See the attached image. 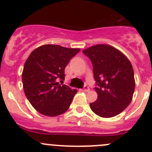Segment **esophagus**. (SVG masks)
Listing matches in <instances>:
<instances>
[{
  "instance_id": "1",
  "label": "esophagus",
  "mask_w": 152,
  "mask_h": 152,
  "mask_svg": "<svg viewBox=\"0 0 152 152\" xmlns=\"http://www.w3.org/2000/svg\"><path fill=\"white\" fill-rule=\"evenodd\" d=\"M83 91H86H86H89V88H88L87 86H85L84 88H83Z\"/></svg>"
}]
</instances>
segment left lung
<instances>
[{"instance_id":"8db88e82","label":"left lung","mask_w":152,"mask_h":152,"mask_svg":"<svg viewBox=\"0 0 152 152\" xmlns=\"http://www.w3.org/2000/svg\"><path fill=\"white\" fill-rule=\"evenodd\" d=\"M91 60L98 98L90 103L97 115H118L130 104L135 90L132 64L121 51L108 45H96L83 50Z\"/></svg>"}]
</instances>
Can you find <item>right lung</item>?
I'll use <instances>...</instances> for the list:
<instances>
[{
  "label": "right lung",
  "instance_id": "1",
  "mask_svg": "<svg viewBox=\"0 0 152 152\" xmlns=\"http://www.w3.org/2000/svg\"><path fill=\"white\" fill-rule=\"evenodd\" d=\"M79 50L57 45H44L28 56L22 80L26 96L37 111L55 117L68 110L77 90L61 85L58 80H64L65 67Z\"/></svg>",
  "mask_w": 152,
  "mask_h": 152
}]
</instances>
